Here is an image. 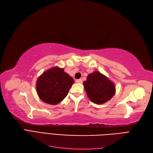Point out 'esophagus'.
I'll return each instance as SVG.
<instances>
[{"label": "esophagus", "mask_w": 153, "mask_h": 153, "mask_svg": "<svg viewBox=\"0 0 153 153\" xmlns=\"http://www.w3.org/2000/svg\"><path fill=\"white\" fill-rule=\"evenodd\" d=\"M76 83L81 84V83L82 82V80L81 79H76Z\"/></svg>", "instance_id": "esophagus-1"}]
</instances>
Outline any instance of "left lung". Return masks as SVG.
<instances>
[{
	"mask_svg": "<svg viewBox=\"0 0 153 153\" xmlns=\"http://www.w3.org/2000/svg\"><path fill=\"white\" fill-rule=\"evenodd\" d=\"M83 85L88 98L97 104L109 101L116 93L114 84L98 71L90 74Z\"/></svg>",
	"mask_w": 153,
	"mask_h": 153,
	"instance_id": "1",
	"label": "left lung"
}]
</instances>
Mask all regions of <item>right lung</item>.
<instances>
[{
  "mask_svg": "<svg viewBox=\"0 0 153 153\" xmlns=\"http://www.w3.org/2000/svg\"><path fill=\"white\" fill-rule=\"evenodd\" d=\"M74 83L73 78L63 68L55 67L43 72L37 79V95L44 102L56 105L66 97Z\"/></svg>",
  "mask_w": 153,
  "mask_h": 153,
  "instance_id": "obj_1",
  "label": "right lung"
}]
</instances>
